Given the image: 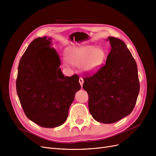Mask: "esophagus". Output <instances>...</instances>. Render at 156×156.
Instances as JSON below:
<instances>
[{
	"label": "esophagus",
	"instance_id": "obj_1",
	"mask_svg": "<svg viewBox=\"0 0 156 156\" xmlns=\"http://www.w3.org/2000/svg\"><path fill=\"white\" fill-rule=\"evenodd\" d=\"M79 82H80V83L81 87H82L83 84V82H84V81H83V79L82 78H81V77H80V78H79Z\"/></svg>",
	"mask_w": 156,
	"mask_h": 156
}]
</instances>
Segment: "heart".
Returning a JSON list of instances; mask_svg holds the SVG:
<instances>
[{"mask_svg":"<svg viewBox=\"0 0 156 156\" xmlns=\"http://www.w3.org/2000/svg\"><path fill=\"white\" fill-rule=\"evenodd\" d=\"M104 51L92 45L74 47L68 49L66 59L74 66H81L87 73L92 74L99 69L105 59Z\"/></svg>","mask_w":156,"mask_h":156,"instance_id":"obj_1","label":"heart"}]
</instances>
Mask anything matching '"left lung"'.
Instances as JSON below:
<instances>
[{"instance_id": "obj_1", "label": "left lung", "mask_w": 156, "mask_h": 156, "mask_svg": "<svg viewBox=\"0 0 156 156\" xmlns=\"http://www.w3.org/2000/svg\"><path fill=\"white\" fill-rule=\"evenodd\" d=\"M111 50L105 64L94 75L83 76L88 108L95 120L113 123L132 112L140 91L137 65L126 44L109 37Z\"/></svg>"}]
</instances>
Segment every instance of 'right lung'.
<instances>
[{
    "label": "right lung",
    "mask_w": 156,
    "mask_h": 156,
    "mask_svg": "<svg viewBox=\"0 0 156 156\" xmlns=\"http://www.w3.org/2000/svg\"><path fill=\"white\" fill-rule=\"evenodd\" d=\"M51 38H37L30 43L18 66L16 91L28 119L44 128L61 126L66 120L79 76H64L59 55Z\"/></svg>",
    "instance_id": "obj_1"
}]
</instances>
